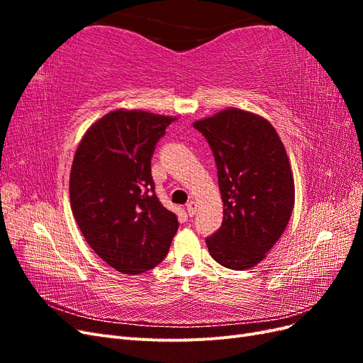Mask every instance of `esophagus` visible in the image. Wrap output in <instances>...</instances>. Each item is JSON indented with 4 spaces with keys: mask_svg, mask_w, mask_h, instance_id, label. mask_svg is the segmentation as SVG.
<instances>
[{
    "mask_svg": "<svg viewBox=\"0 0 363 363\" xmlns=\"http://www.w3.org/2000/svg\"><path fill=\"white\" fill-rule=\"evenodd\" d=\"M186 211H188L189 216H194L196 213V203L195 201H189L186 204Z\"/></svg>",
    "mask_w": 363,
    "mask_h": 363,
    "instance_id": "obj_1",
    "label": "esophagus"
}]
</instances>
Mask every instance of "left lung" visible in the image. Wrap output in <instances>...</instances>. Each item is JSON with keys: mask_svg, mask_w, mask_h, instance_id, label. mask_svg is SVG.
<instances>
[{"mask_svg": "<svg viewBox=\"0 0 363 363\" xmlns=\"http://www.w3.org/2000/svg\"><path fill=\"white\" fill-rule=\"evenodd\" d=\"M194 127L211 147L224 203L223 224L206 239L211 256L242 271L265 257L294 208V177L281 140L267 119L225 108Z\"/></svg>", "mask_w": 363, "mask_h": 363, "instance_id": "left-lung-1", "label": "left lung"}]
</instances>
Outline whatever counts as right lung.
I'll return each mask as SVG.
<instances>
[{"label": "right lung", "mask_w": 363, "mask_h": 363, "mask_svg": "<svg viewBox=\"0 0 363 363\" xmlns=\"http://www.w3.org/2000/svg\"><path fill=\"white\" fill-rule=\"evenodd\" d=\"M174 118L115 111L86 131L75 151L69 196L91 248L123 274H142L168 255L179 221L151 175L156 144Z\"/></svg>", "instance_id": "right-lung-1"}]
</instances>
